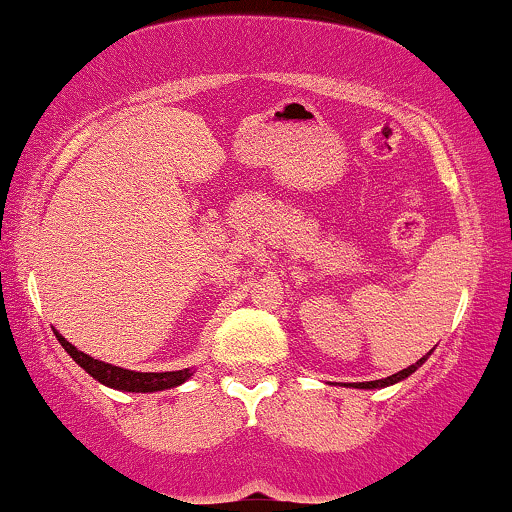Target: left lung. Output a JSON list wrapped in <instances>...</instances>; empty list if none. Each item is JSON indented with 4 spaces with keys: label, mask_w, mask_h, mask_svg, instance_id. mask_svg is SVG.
<instances>
[{
    "label": "left lung",
    "mask_w": 512,
    "mask_h": 512,
    "mask_svg": "<svg viewBox=\"0 0 512 512\" xmlns=\"http://www.w3.org/2000/svg\"><path fill=\"white\" fill-rule=\"evenodd\" d=\"M432 354V349L428 354H425L423 359H418L416 364H411L409 368H404V371H399V373H394V375H387V378H383V380H368V383H352L349 387H357V390H383V387H390V385H397V383H401V380H406L409 378L411 373H416L420 366L425 364V361H428V357Z\"/></svg>",
    "instance_id": "left-lung-1"
}]
</instances>
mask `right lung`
I'll list each match as a JSON object with an SVG mask.
<instances>
[{
	"instance_id": "1",
	"label": "right lung",
	"mask_w": 512,
	"mask_h": 512,
	"mask_svg": "<svg viewBox=\"0 0 512 512\" xmlns=\"http://www.w3.org/2000/svg\"><path fill=\"white\" fill-rule=\"evenodd\" d=\"M56 340L61 342V347L73 357V361L80 368H84L94 380H99L101 385L113 387V390L120 392H160V390H170V387H179L181 383L193 375V368H181V371H165V373H139V371H129V368H120L113 364H106V361H99L89 354H84L77 349L75 345L63 338L61 333L54 328Z\"/></svg>"
}]
</instances>
